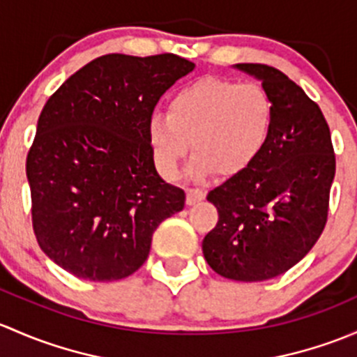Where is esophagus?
I'll list each match as a JSON object with an SVG mask.
<instances>
[{
  "label": "esophagus",
  "mask_w": 357,
  "mask_h": 357,
  "mask_svg": "<svg viewBox=\"0 0 357 357\" xmlns=\"http://www.w3.org/2000/svg\"><path fill=\"white\" fill-rule=\"evenodd\" d=\"M204 197H206V192L203 189H189L187 190L185 201H187V204L192 206V204L199 203V201H203Z\"/></svg>",
  "instance_id": "1"
}]
</instances>
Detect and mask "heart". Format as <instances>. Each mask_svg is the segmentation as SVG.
<instances>
[{
  "label": "heart",
  "instance_id": "1",
  "mask_svg": "<svg viewBox=\"0 0 357 357\" xmlns=\"http://www.w3.org/2000/svg\"><path fill=\"white\" fill-rule=\"evenodd\" d=\"M275 106L255 82L204 77L177 91L168 113L148 122V144L156 170L175 178L192 142L189 175L201 180L213 172L234 177L251 167L270 141Z\"/></svg>",
  "mask_w": 357,
  "mask_h": 357
}]
</instances>
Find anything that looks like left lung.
I'll return each instance as SVG.
<instances>
[{"instance_id":"8db88e82","label":"left lung","mask_w":357,"mask_h":357,"mask_svg":"<svg viewBox=\"0 0 357 357\" xmlns=\"http://www.w3.org/2000/svg\"><path fill=\"white\" fill-rule=\"evenodd\" d=\"M234 68L270 93L273 128L258 160L208 194L218 223L204 237L203 255L222 277L263 282L299 263L321 235L335 154L319 106L285 73L261 63Z\"/></svg>"}]
</instances>
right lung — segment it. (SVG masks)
Returning a JSON list of instances; mask_svg holds the SVG:
<instances>
[{"label":"right lung","mask_w":357,"mask_h":357,"mask_svg":"<svg viewBox=\"0 0 357 357\" xmlns=\"http://www.w3.org/2000/svg\"><path fill=\"white\" fill-rule=\"evenodd\" d=\"M194 67L172 53L105 54L44 105L27 154L32 225L44 255L77 278L137 271L158 225L183 209V190L154 168L148 122Z\"/></svg>","instance_id":"right-lung-1"}]
</instances>
